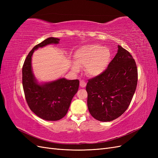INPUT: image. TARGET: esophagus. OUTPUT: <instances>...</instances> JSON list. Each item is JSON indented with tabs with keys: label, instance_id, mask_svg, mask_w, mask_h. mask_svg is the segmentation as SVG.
Segmentation results:
<instances>
[{
	"label": "esophagus",
	"instance_id": "obj_1",
	"mask_svg": "<svg viewBox=\"0 0 158 158\" xmlns=\"http://www.w3.org/2000/svg\"><path fill=\"white\" fill-rule=\"evenodd\" d=\"M80 87H82V88H84V87H85V85H86V83H85V82L84 80H80Z\"/></svg>",
	"mask_w": 158,
	"mask_h": 158
}]
</instances>
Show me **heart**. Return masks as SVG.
<instances>
[{"label":"heart","mask_w":158,"mask_h":158,"mask_svg":"<svg viewBox=\"0 0 158 158\" xmlns=\"http://www.w3.org/2000/svg\"><path fill=\"white\" fill-rule=\"evenodd\" d=\"M111 60V52L106 47L94 44L82 47L74 54V63L73 66L74 72L79 68L85 67V72L92 77L102 75L107 69Z\"/></svg>","instance_id":"obj_1"}]
</instances>
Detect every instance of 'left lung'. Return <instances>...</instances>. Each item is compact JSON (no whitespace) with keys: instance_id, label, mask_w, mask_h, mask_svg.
Segmentation results:
<instances>
[{"instance_id":"obj_1","label":"left lung","mask_w":158,"mask_h":158,"mask_svg":"<svg viewBox=\"0 0 158 158\" xmlns=\"http://www.w3.org/2000/svg\"><path fill=\"white\" fill-rule=\"evenodd\" d=\"M138 82L136 62L127 50L118 52L102 75L88 80V107L94 118L111 121L120 117L130 105Z\"/></svg>"}]
</instances>
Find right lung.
<instances>
[{
	"label": "right lung",
	"mask_w": 158,
	"mask_h": 158,
	"mask_svg": "<svg viewBox=\"0 0 158 158\" xmlns=\"http://www.w3.org/2000/svg\"><path fill=\"white\" fill-rule=\"evenodd\" d=\"M59 39L47 38L36 45L28 53L22 66V85L27 103L39 117L47 121H58L67 113L74 95L79 87V80L60 78L43 85L37 84L31 70V56L34 50Z\"/></svg>",
	"instance_id": "1"
}]
</instances>
